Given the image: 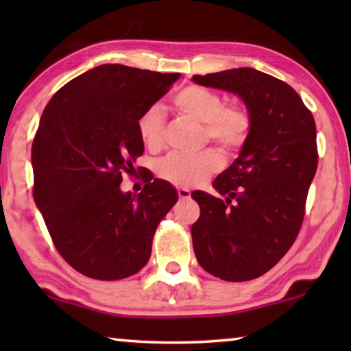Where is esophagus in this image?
I'll return each mask as SVG.
<instances>
[{"mask_svg": "<svg viewBox=\"0 0 351 351\" xmlns=\"http://www.w3.org/2000/svg\"><path fill=\"white\" fill-rule=\"evenodd\" d=\"M190 195H192V193H190L189 189H182V187L178 189V197H180L181 199H189Z\"/></svg>", "mask_w": 351, "mask_h": 351, "instance_id": "obj_1", "label": "esophagus"}]
</instances>
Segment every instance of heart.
<instances>
[{"label":"heart","instance_id":"obj_1","mask_svg":"<svg viewBox=\"0 0 351 351\" xmlns=\"http://www.w3.org/2000/svg\"><path fill=\"white\" fill-rule=\"evenodd\" d=\"M175 110L181 116L203 123L201 141L213 142L226 154L239 152L251 133V116L241 105H224L219 93L204 86L184 88L173 97ZM141 141L150 150L164 144L165 119L159 105H152L138 119ZM221 167V158L215 150H204L193 156L167 154L156 162V173L162 180L180 187H197Z\"/></svg>","mask_w":351,"mask_h":351}]
</instances>
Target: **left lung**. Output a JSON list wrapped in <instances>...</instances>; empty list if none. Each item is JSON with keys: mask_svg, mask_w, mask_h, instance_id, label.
I'll list each match as a JSON object with an SVG mask.
<instances>
[{"mask_svg": "<svg viewBox=\"0 0 351 351\" xmlns=\"http://www.w3.org/2000/svg\"><path fill=\"white\" fill-rule=\"evenodd\" d=\"M195 83L239 96L251 133L239 158L213 181L224 199L192 193L199 218L192 224L198 263L228 282L263 276L293 246L317 169L316 123L288 83L252 68L193 75Z\"/></svg>", "mask_w": 351, "mask_h": 351, "instance_id": "obj_1", "label": "left lung"}]
</instances>
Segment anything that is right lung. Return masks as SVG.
Instances as JSON below:
<instances>
[{"instance_id": "right-lung-1", "label": "right lung", "mask_w": 351, "mask_h": 351, "mask_svg": "<svg viewBox=\"0 0 351 351\" xmlns=\"http://www.w3.org/2000/svg\"><path fill=\"white\" fill-rule=\"evenodd\" d=\"M181 74L100 64L60 88L32 144L34 199L62 257L80 274L121 280L147 265L158 224L178 201L167 181L123 193L144 153L138 119Z\"/></svg>"}]
</instances>
